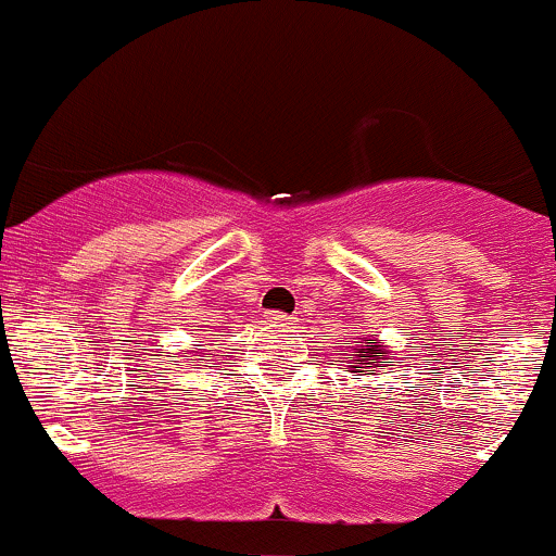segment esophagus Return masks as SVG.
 I'll list each match as a JSON object with an SVG mask.
<instances>
[{"instance_id":"esophagus-1","label":"esophagus","mask_w":556,"mask_h":556,"mask_svg":"<svg viewBox=\"0 0 556 556\" xmlns=\"http://www.w3.org/2000/svg\"><path fill=\"white\" fill-rule=\"evenodd\" d=\"M266 323L274 327H288L295 323L293 314H285V312H266Z\"/></svg>"}]
</instances>
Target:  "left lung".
<instances>
[{"mask_svg":"<svg viewBox=\"0 0 556 556\" xmlns=\"http://www.w3.org/2000/svg\"><path fill=\"white\" fill-rule=\"evenodd\" d=\"M359 343V341H356ZM383 349H378V346H372V349H356V352H352V354H346L343 356V359H346V367L349 370H354V367H372V362H378V359H383ZM378 367V365H376ZM356 372H365V370H356Z\"/></svg>","mask_w":556,"mask_h":556,"instance_id":"1","label":"left lung"}]
</instances>
